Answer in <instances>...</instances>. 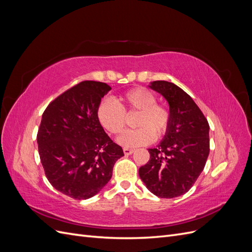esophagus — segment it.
<instances>
[{"label":"esophagus","mask_w":252,"mask_h":252,"mask_svg":"<svg viewBox=\"0 0 252 252\" xmlns=\"http://www.w3.org/2000/svg\"><path fill=\"white\" fill-rule=\"evenodd\" d=\"M123 151H124V154L126 155V156H130L132 152H133V149H130V148H124L123 149Z\"/></svg>","instance_id":"esophagus-1"}]
</instances>
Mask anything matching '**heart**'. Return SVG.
I'll return each mask as SVG.
<instances>
[{
  "mask_svg": "<svg viewBox=\"0 0 252 252\" xmlns=\"http://www.w3.org/2000/svg\"><path fill=\"white\" fill-rule=\"evenodd\" d=\"M139 112L134 122L138 129L125 131L117 142L126 148L147 145L159 139L169 127L170 113L166 107L157 104L156 95L144 88H134L120 97V104L109 98L97 106L96 117L103 128L112 134H119L125 127V114Z\"/></svg>",
  "mask_w": 252,
  "mask_h": 252,
  "instance_id": "heart-1",
  "label": "heart"
}]
</instances>
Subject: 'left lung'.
<instances>
[{
    "label": "left lung",
    "mask_w": 252,
    "mask_h": 252,
    "mask_svg": "<svg viewBox=\"0 0 252 252\" xmlns=\"http://www.w3.org/2000/svg\"><path fill=\"white\" fill-rule=\"evenodd\" d=\"M169 105L170 122L163 140L149 148L150 158L139 169L150 192L172 199L186 193L202 173L209 156V124L184 90L166 81L151 82Z\"/></svg>",
    "instance_id": "left-lung-1"
}]
</instances>
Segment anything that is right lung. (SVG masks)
I'll list each match as a JSON object with an SVG mask.
<instances>
[{"instance_id": "1", "label": "right lung", "mask_w": 252, "mask_h": 252, "mask_svg": "<svg viewBox=\"0 0 252 252\" xmlns=\"http://www.w3.org/2000/svg\"><path fill=\"white\" fill-rule=\"evenodd\" d=\"M110 89L106 83L81 82L52 101L42 116L36 141L45 174L53 188L74 200L100 192L124 156L96 117Z\"/></svg>"}]
</instances>
